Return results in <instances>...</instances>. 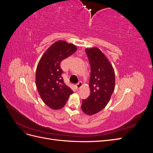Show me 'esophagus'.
Returning a JSON list of instances; mask_svg holds the SVG:
<instances>
[{
    "instance_id": "obj_1",
    "label": "esophagus",
    "mask_w": 153,
    "mask_h": 153,
    "mask_svg": "<svg viewBox=\"0 0 153 153\" xmlns=\"http://www.w3.org/2000/svg\"><path fill=\"white\" fill-rule=\"evenodd\" d=\"M82 86V83L81 82H79L77 84H76V85H75V89H76V90L79 89Z\"/></svg>"
}]
</instances>
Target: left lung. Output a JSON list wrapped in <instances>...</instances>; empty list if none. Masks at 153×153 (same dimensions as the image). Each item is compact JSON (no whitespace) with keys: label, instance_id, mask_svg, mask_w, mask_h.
Instances as JSON below:
<instances>
[{"label":"left lung","instance_id":"obj_1","mask_svg":"<svg viewBox=\"0 0 153 153\" xmlns=\"http://www.w3.org/2000/svg\"><path fill=\"white\" fill-rule=\"evenodd\" d=\"M85 52L91 66V93L82 100V110L92 115L100 112L109 102L115 89V73L108 59L98 48H86Z\"/></svg>","mask_w":153,"mask_h":153}]
</instances>
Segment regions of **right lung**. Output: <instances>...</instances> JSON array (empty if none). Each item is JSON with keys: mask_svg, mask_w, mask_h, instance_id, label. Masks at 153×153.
<instances>
[{"mask_svg": "<svg viewBox=\"0 0 153 153\" xmlns=\"http://www.w3.org/2000/svg\"><path fill=\"white\" fill-rule=\"evenodd\" d=\"M76 50L73 44L57 41L46 51L37 66V89L43 102L53 110L62 108L73 92L64 84L61 62Z\"/></svg>", "mask_w": 153, "mask_h": 153, "instance_id": "obj_1", "label": "right lung"}]
</instances>
